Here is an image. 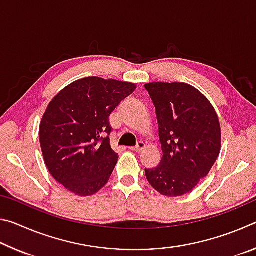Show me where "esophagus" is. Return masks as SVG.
Returning a JSON list of instances; mask_svg holds the SVG:
<instances>
[{"instance_id": "esophagus-1", "label": "esophagus", "mask_w": 256, "mask_h": 256, "mask_svg": "<svg viewBox=\"0 0 256 256\" xmlns=\"http://www.w3.org/2000/svg\"><path fill=\"white\" fill-rule=\"evenodd\" d=\"M146 146V144H144V141H138V144L136 146H132L131 148V150H133V151H136V152H140V151L144 149Z\"/></svg>"}]
</instances>
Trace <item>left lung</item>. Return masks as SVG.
Wrapping results in <instances>:
<instances>
[{
    "mask_svg": "<svg viewBox=\"0 0 256 256\" xmlns=\"http://www.w3.org/2000/svg\"><path fill=\"white\" fill-rule=\"evenodd\" d=\"M157 114L162 162L146 168L149 184L166 196L188 193L209 174L222 146L218 116L194 86L182 82L144 86Z\"/></svg>",
    "mask_w": 256,
    "mask_h": 256,
    "instance_id": "obj_1",
    "label": "left lung"
}]
</instances>
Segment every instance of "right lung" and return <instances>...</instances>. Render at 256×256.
Masks as SVG:
<instances>
[{
	"mask_svg": "<svg viewBox=\"0 0 256 256\" xmlns=\"http://www.w3.org/2000/svg\"><path fill=\"white\" fill-rule=\"evenodd\" d=\"M136 84L89 76L52 99L40 126V148L50 175L76 196L97 193L118 156L110 148V116Z\"/></svg>",
	"mask_w": 256,
	"mask_h": 256,
	"instance_id": "obj_1",
	"label": "right lung"
}]
</instances>
